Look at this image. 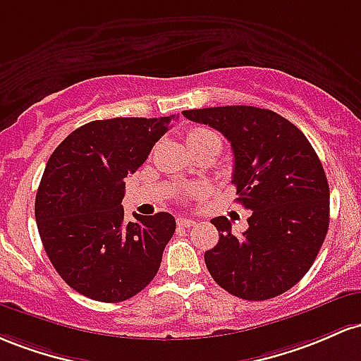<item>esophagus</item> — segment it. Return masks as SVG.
<instances>
[{
	"instance_id": "obj_1",
	"label": "esophagus",
	"mask_w": 361,
	"mask_h": 361,
	"mask_svg": "<svg viewBox=\"0 0 361 361\" xmlns=\"http://www.w3.org/2000/svg\"><path fill=\"white\" fill-rule=\"evenodd\" d=\"M177 225H179V226H185V228H189V226L196 225V220H194V218L180 216V218H177Z\"/></svg>"
}]
</instances>
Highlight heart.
Here are the masks:
<instances>
[{"label":"heart","instance_id":"b5f03b06","mask_svg":"<svg viewBox=\"0 0 361 361\" xmlns=\"http://www.w3.org/2000/svg\"><path fill=\"white\" fill-rule=\"evenodd\" d=\"M206 141H218V143L221 145L220 136H218L214 131H212V129L197 128V129H192V131L188 135V145L206 143Z\"/></svg>","mask_w":361,"mask_h":361}]
</instances>
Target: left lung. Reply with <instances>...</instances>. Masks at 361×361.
<instances>
[{
    "mask_svg": "<svg viewBox=\"0 0 361 361\" xmlns=\"http://www.w3.org/2000/svg\"><path fill=\"white\" fill-rule=\"evenodd\" d=\"M230 141L237 201L252 214L240 237L228 218H213L220 238L204 262L221 288L268 300L310 269L329 228V184L317 153L288 119L268 109L226 105L184 111Z\"/></svg>",
    "mask_w": 361,
    "mask_h": 361,
    "instance_id": "8db88e82",
    "label": "left lung"
}]
</instances>
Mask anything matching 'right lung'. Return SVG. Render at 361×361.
Here are the masks:
<instances>
[{
  "instance_id": "obj_1",
  "label": "right lung",
  "mask_w": 361,
  "mask_h": 361,
  "mask_svg": "<svg viewBox=\"0 0 361 361\" xmlns=\"http://www.w3.org/2000/svg\"><path fill=\"white\" fill-rule=\"evenodd\" d=\"M170 117H114L75 129L52 152L35 220L59 276L92 300H128L149 285L176 232L170 213L124 220L129 173L145 164L170 129Z\"/></svg>"
}]
</instances>
